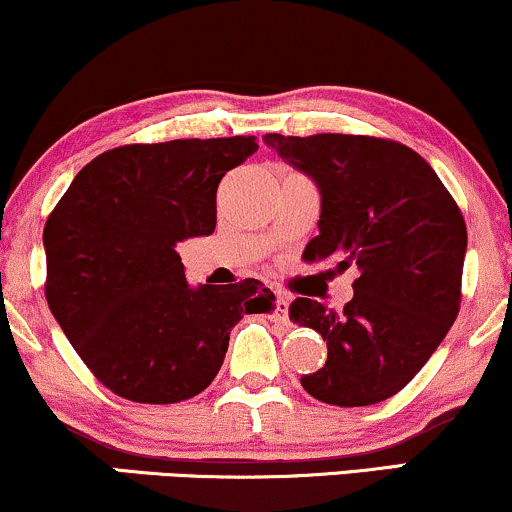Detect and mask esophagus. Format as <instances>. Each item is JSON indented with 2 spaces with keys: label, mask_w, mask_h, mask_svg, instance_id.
Masks as SVG:
<instances>
[{
  "label": "esophagus",
  "mask_w": 512,
  "mask_h": 512,
  "mask_svg": "<svg viewBox=\"0 0 512 512\" xmlns=\"http://www.w3.org/2000/svg\"><path fill=\"white\" fill-rule=\"evenodd\" d=\"M274 319L276 322H286L288 319V298L286 295H276V303H274Z\"/></svg>",
  "instance_id": "esophagus-1"
}]
</instances>
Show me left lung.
Listing matches in <instances>:
<instances>
[{
    "label": "left lung",
    "instance_id": "8db88e82",
    "mask_svg": "<svg viewBox=\"0 0 512 512\" xmlns=\"http://www.w3.org/2000/svg\"><path fill=\"white\" fill-rule=\"evenodd\" d=\"M264 143L315 181L319 236L307 262L355 264V295L341 312L295 298L291 319L326 341L322 369L300 379L341 408L396 396L439 348L460 310L467 229L441 178L410 147L369 135L267 133Z\"/></svg>",
    "mask_w": 512,
    "mask_h": 512
}]
</instances>
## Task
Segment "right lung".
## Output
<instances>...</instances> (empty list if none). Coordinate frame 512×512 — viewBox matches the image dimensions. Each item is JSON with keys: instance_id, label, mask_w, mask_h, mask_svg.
<instances>
[{"instance_id": "add662e5", "label": "right lung", "mask_w": 512, "mask_h": 512, "mask_svg": "<svg viewBox=\"0 0 512 512\" xmlns=\"http://www.w3.org/2000/svg\"><path fill=\"white\" fill-rule=\"evenodd\" d=\"M257 147L255 135L114 147L78 171L49 214V310L116 396H197L224 365L233 326L274 310L257 279L190 286L176 252L214 233L219 181Z\"/></svg>"}]
</instances>
